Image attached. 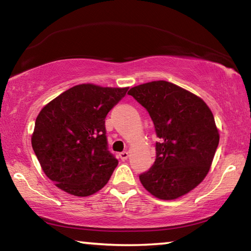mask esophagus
<instances>
[{
  "mask_svg": "<svg viewBox=\"0 0 251 251\" xmlns=\"http://www.w3.org/2000/svg\"><path fill=\"white\" fill-rule=\"evenodd\" d=\"M128 156H129L128 151H123V152H121V154H120V158L122 160H126L127 158H128Z\"/></svg>",
  "mask_w": 251,
  "mask_h": 251,
  "instance_id": "34e87169",
  "label": "esophagus"
}]
</instances>
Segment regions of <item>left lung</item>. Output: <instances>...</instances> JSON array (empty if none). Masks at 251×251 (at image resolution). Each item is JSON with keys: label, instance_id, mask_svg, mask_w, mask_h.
<instances>
[{"label": "left lung", "instance_id": "left-lung-1", "mask_svg": "<svg viewBox=\"0 0 251 251\" xmlns=\"http://www.w3.org/2000/svg\"><path fill=\"white\" fill-rule=\"evenodd\" d=\"M128 94L150 113L157 137L156 159L139 180L163 201L184 196L209 172L219 133L210 108L201 97L166 80L130 88Z\"/></svg>", "mask_w": 251, "mask_h": 251}]
</instances>
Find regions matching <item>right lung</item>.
Listing matches in <instances>:
<instances>
[{
  "instance_id": "1",
  "label": "right lung",
  "mask_w": 251,
  "mask_h": 251,
  "mask_svg": "<svg viewBox=\"0 0 251 251\" xmlns=\"http://www.w3.org/2000/svg\"><path fill=\"white\" fill-rule=\"evenodd\" d=\"M127 90L80 84L42 108L32 147L45 175L58 188L86 197L107 184L118 160L107 148L105 118Z\"/></svg>"
}]
</instances>
